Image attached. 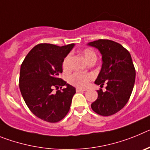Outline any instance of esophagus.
Returning <instances> with one entry per match:
<instances>
[{"mask_svg": "<svg viewBox=\"0 0 150 150\" xmlns=\"http://www.w3.org/2000/svg\"><path fill=\"white\" fill-rule=\"evenodd\" d=\"M76 91H77V92H79V91H86V89H84V88H76Z\"/></svg>", "mask_w": 150, "mask_h": 150, "instance_id": "34e87169", "label": "esophagus"}]
</instances>
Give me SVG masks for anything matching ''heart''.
<instances>
[{"label":"heart","instance_id":"b5f03b06","mask_svg":"<svg viewBox=\"0 0 150 150\" xmlns=\"http://www.w3.org/2000/svg\"><path fill=\"white\" fill-rule=\"evenodd\" d=\"M82 55L84 57L87 62L92 59H97V55L95 52L91 49H86L82 52ZM70 59H71V55H67V56L64 59L62 62V67L64 70H68L70 67ZM91 75L88 73H82V72H76L73 74L72 75L69 76L68 81L73 86H75L79 88H85L86 87L88 84V82L91 80Z\"/></svg>","mask_w":150,"mask_h":150}]
</instances>
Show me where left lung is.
Segmentation results:
<instances>
[{
	"mask_svg": "<svg viewBox=\"0 0 150 150\" xmlns=\"http://www.w3.org/2000/svg\"><path fill=\"white\" fill-rule=\"evenodd\" d=\"M100 51L102 67L95 83L106 91L98 90V98L91 104L98 115L108 116L121 110L132 95L135 82V68L129 52L121 44L110 40L100 39L88 43Z\"/></svg>",
	"mask_w": 150,
	"mask_h": 150,
	"instance_id": "8db88e82",
	"label": "left lung"
}]
</instances>
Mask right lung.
<instances>
[{
    "label": "right lung",
    "instance_id": "1",
    "mask_svg": "<svg viewBox=\"0 0 150 150\" xmlns=\"http://www.w3.org/2000/svg\"><path fill=\"white\" fill-rule=\"evenodd\" d=\"M74 46V43L63 46L40 43L29 52L21 65L19 88L22 98L29 110L43 121H61L71 108L76 88L59 75L63 71L64 59ZM64 85L66 88H62ZM53 88H57L55 93Z\"/></svg>",
    "mask_w": 150,
    "mask_h": 150
}]
</instances>
